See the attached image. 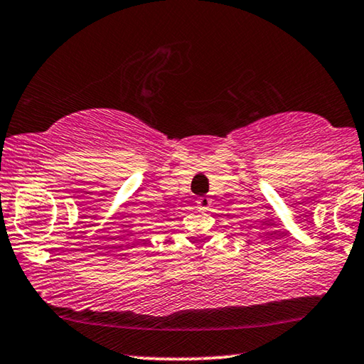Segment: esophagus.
I'll list each match as a JSON object with an SVG mask.
<instances>
[{"mask_svg":"<svg viewBox=\"0 0 364 364\" xmlns=\"http://www.w3.org/2000/svg\"><path fill=\"white\" fill-rule=\"evenodd\" d=\"M196 204H198V209L205 210V209H209L210 199H209V198H199V199L196 200Z\"/></svg>","mask_w":364,"mask_h":364,"instance_id":"obj_1","label":"esophagus"}]
</instances>
